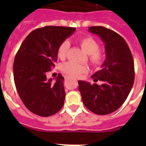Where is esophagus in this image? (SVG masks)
<instances>
[{
	"label": "esophagus",
	"instance_id": "esophagus-1",
	"mask_svg": "<svg viewBox=\"0 0 146 146\" xmlns=\"http://www.w3.org/2000/svg\"><path fill=\"white\" fill-rule=\"evenodd\" d=\"M69 78H70V77H69V76H65V80H68V79H69Z\"/></svg>",
	"mask_w": 146,
	"mask_h": 146
}]
</instances>
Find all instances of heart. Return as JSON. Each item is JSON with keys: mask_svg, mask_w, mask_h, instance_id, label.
I'll list each match as a JSON object with an SVG mask.
<instances>
[{"mask_svg": "<svg viewBox=\"0 0 146 146\" xmlns=\"http://www.w3.org/2000/svg\"><path fill=\"white\" fill-rule=\"evenodd\" d=\"M80 46L85 52L89 54L90 61L94 66H99L103 60V57L98 49L99 44L92 37H84L79 40ZM70 48V44L67 41L61 42L57 48V56L60 59L65 58ZM60 70L66 75L73 77H77L82 73L86 70V67L73 62H66L60 65Z\"/></svg>", "mask_w": 146, "mask_h": 146, "instance_id": "b5f03b06", "label": "heart"}]
</instances>
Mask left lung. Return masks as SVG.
<instances>
[{
    "label": "left lung",
    "instance_id": "8db88e82",
    "mask_svg": "<svg viewBox=\"0 0 146 146\" xmlns=\"http://www.w3.org/2000/svg\"><path fill=\"white\" fill-rule=\"evenodd\" d=\"M89 31L100 36L105 47L106 59L102 70L92 78L96 83L80 80L79 91L85 106L92 112L105 115L117 111L123 102L133 86L135 71L133 55L123 38L104 26H91Z\"/></svg>",
    "mask_w": 146,
    "mask_h": 146
}]
</instances>
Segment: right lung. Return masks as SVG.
I'll return each mask as SVG.
<instances>
[{
  "label": "right lung",
  "instance_id": "right-lung-1",
  "mask_svg": "<svg viewBox=\"0 0 146 146\" xmlns=\"http://www.w3.org/2000/svg\"><path fill=\"white\" fill-rule=\"evenodd\" d=\"M76 29L48 26L31 32L15 56L13 78L17 92L28 110L41 117H49L62 108L65 99L64 78L47 80L54 67L57 48Z\"/></svg>",
  "mask_w": 146,
  "mask_h": 146
}]
</instances>
